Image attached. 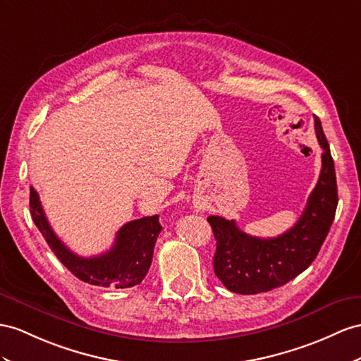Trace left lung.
I'll use <instances>...</instances> for the list:
<instances>
[{
    "mask_svg": "<svg viewBox=\"0 0 361 361\" xmlns=\"http://www.w3.org/2000/svg\"><path fill=\"white\" fill-rule=\"evenodd\" d=\"M314 128L323 149L320 177L303 214L288 232L276 238H256L238 228L233 219L207 218L216 239L215 274L227 290L239 294L274 290L307 270L319 255L334 221L338 197L334 160L316 116Z\"/></svg>",
    "mask_w": 361,
    "mask_h": 361,
    "instance_id": "8db88e82",
    "label": "left lung"
}]
</instances>
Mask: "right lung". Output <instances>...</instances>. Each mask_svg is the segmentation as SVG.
<instances>
[{
    "label": "right lung",
    "instance_id": "add662e5",
    "mask_svg": "<svg viewBox=\"0 0 361 361\" xmlns=\"http://www.w3.org/2000/svg\"><path fill=\"white\" fill-rule=\"evenodd\" d=\"M30 214L53 253L80 281L105 288H129L140 283L149 271L154 245L161 232L159 215L129 221L118 230L114 245L108 252L82 257L73 253L53 232L38 192L33 188H30Z\"/></svg>",
    "mask_w": 361,
    "mask_h": 361
}]
</instances>
